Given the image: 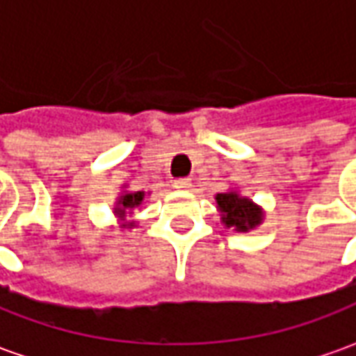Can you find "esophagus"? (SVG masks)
<instances>
[{"mask_svg": "<svg viewBox=\"0 0 356 356\" xmlns=\"http://www.w3.org/2000/svg\"><path fill=\"white\" fill-rule=\"evenodd\" d=\"M175 187H177L179 191H189L191 179H177V181H175Z\"/></svg>", "mask_w": 356, "mask_h": 356, "instance_id": "esophagus-1", "label": "esophagus"}]
</instances>
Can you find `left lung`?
<instances>
[{
    "label": "left lung",
    "mask_w": 356,
    "mask_h": 356,
    "mask_svg": "<svg viewBox=\"0 0 356 356\" xmlns=\"http://www.w3.org/2000/svg\"><path fill=\"white\" fill-rule=\"evenodd\" d=\"M215 199L220 222L227 228H234L236 232H250L262 225V207H258L248 197H242L236 189L216 193Z\"/></svg>",
    "instance_id": "left-lung-1"
}]
</instances>
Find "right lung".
Segmentation results:
<instances>
[{"mask_svg": "<svg viewBox=\"0 0 356 356\" xmlns=\"http://www.w3.org/2000/svg\"><path fill=\"white\" fill-rule=\"evenodd\" d=\"M143 199H145V191H129L124 185V191L120 193L116 204H114V215L120 218V228L136 227V220H128V216H131V211L138 209Z\"/></svg>", "mask_w": 356, "mask_h": 356, "instance_id": "add662e5", "label": "right lung"}]
</instances>
